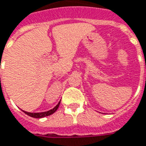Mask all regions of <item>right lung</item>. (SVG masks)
<instances>
[{
	"label": "right lung",
	"instance_id": "obj_1",
	"mask_svg": "<svg viewBox=\"0 0 146 146\" xmlns=\"http://www.w3.org/2000/svg\"><path fill=\"white\" fill-rule=\"evenodd\" d=\"M60 101L58 102V104L56 105V106L54 107V108H52V110H50L48 111H45V112H40V113H29V112H26V111H23L24 113H25V114L29 115V116H30L32 117H34V118H41V117H47V116H49V115L52 114L53 113H55L56 111V110L58 109V107L60 106Z\"/></svg>",
	"mask_w": 146,
	"mask_h": 146
}]
</instances>
